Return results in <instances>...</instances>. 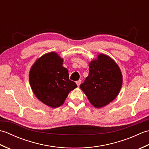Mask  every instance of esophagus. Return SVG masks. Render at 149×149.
Here are the masks:
<instances>
[{
	"mask_svg": "<svg viewBox=\"0 0 149 149\" xmlns=\"http://www.w3.org/2000/svg\"><path fill=\"white\" fill-rule=\"evenodd\" d=\"M81 80H79V81H76V84L77 85V86H79V85L81 84Z\"/></svg>",
	"mask_w": 149,
	"mask_h": 149,
	"instance_id": "esophagus-1",
	"label": "esophagus"
}]
</instances>
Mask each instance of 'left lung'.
I'll use <instances>...</instances> for the list:
<instances>
[{
  "label": "left lung",
  "instance_id": "obj_1",
  "mask_svg": "<svg viewBox=\"0 0 149 149\" xmlns=\"http://www.w3.org/2000/svg\"><path fill=\"white\" fill-rule=\"evenodd\" d=\"M89 66V75L80 88L90 103L99 108L118 95L122 84V75L116 63L106 55L99 54Z\"/></svg>",
  "mask_w": 149,
  "mask_h": 149
}]
</instances>
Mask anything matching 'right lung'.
<instances>
[{
	"instance_id": "right-lung-1",
	"label": "right lung",
	"mask_w": 149,
	"mask_h": 149,
	"mask_svg": "<svg viewBox=\"0 0 149 149\" xmlns=\"http://www.w3.org/2000/svg\"><path fill=\"white\" fill-rule=\"evenodd\" d=\"M63 60L55 52L47 53L39 58L31 68L29 81L36 97L46 105L58 107L64 103L69 92L77 87L69 79Z\"/></svg>"
}]
</instances>
